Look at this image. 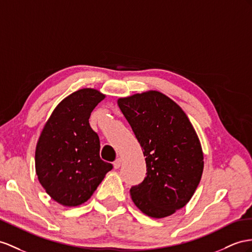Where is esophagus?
Wrapping results in <instances>:
<instances>
[{
	"instance_id": "obj_1",
	"label": "esophagus",
	"mask_w": 252,
	"mask_h": 252,
	"mask_svg": "<svg viewBox=\"0 0 252 252\" xmlns=\"http://www.w3.org/2000/svg\"><path fill=\"white\" fill-rule=\"evenodd\" d=\"M113 165H114V167H115L116 169H118L119 167L121 166V158H117V159H116Z\"/></svg>"
}]
</instances>
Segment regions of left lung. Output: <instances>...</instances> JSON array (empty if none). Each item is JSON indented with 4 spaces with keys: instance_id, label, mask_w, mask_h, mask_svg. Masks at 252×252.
<instances>
[{
    "instance_id": "1",
    "label": "left lung",
    "mask_w": 252,
    "mask_h": 252,
    "mask_svg": "<svg viewBox=\"0 0 252 252\" xmlns=\"http://www.w3.org/2000/svg\"><path fill=\"white\" fill-rule=\"evenodd\" d=\"M118 105L146 157L144 181L131 188L133 202L146 215L163 218L182 209L203 171V153L188 116L158 92L120 98Z\"/></svg>"
}]
</instances>
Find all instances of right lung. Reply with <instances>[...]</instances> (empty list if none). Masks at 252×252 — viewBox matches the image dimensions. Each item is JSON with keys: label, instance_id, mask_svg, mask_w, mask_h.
<instances>
[{"label": "right lung", "instance_id": "1", "mask_svg": "<svg viewBox=\"0 0 252 252\" xmlns=\"http://www.w3.org/2000/svg\"><path fill=\"white\" fill-rule=\"evenodd\" d=\"M104 98L92 88L71 94L55 107L38 139V180L64 206L86 202L113 168L101 159L99 136L89 125L90 114Z\"/></svg>", "mask_w": 252, "mask_h": 252}]
</instances>
